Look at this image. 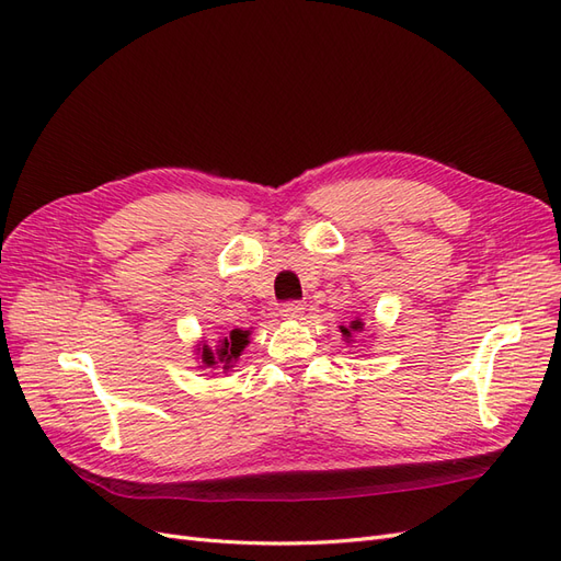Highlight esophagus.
Wrapping results in <instances>:
<instances>
[{
	"label": "esophagus",
	"mask_w": 561,
	"mask_h": 561,
	"mask_svg": "<svg viewBox=\"0 0 561 561\" xmlns=\"http://www.w3.org/2000/svg\"><path fill=\"white\" fill-rule=\"evenodd\" d=\"M280 316L287 318V320H297L304 316V307L299 301H285L280 307Z\"/></svg>",
	"instance_id": "obj_1"
}]
</instances>
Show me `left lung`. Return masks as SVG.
<instances>
[{"label":"left lung","instance_id":"left-lung-1","mask_svg":"<svg viewBox=\"0 0 561 561\" xmlns=\"http://www.w3.org/2000/svg\"><path fill=\"white\" fill-rule=\"evenodd\" d=\"M358 330H360V320H353V322H351V328H342V334L346 336V342H353V336H351V334H353V332H358Z\"/></svg>","mask_w":561,"mask_h":561}]
</instances>
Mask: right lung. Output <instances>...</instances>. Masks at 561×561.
<instances>
[{
  "mask_svg": "<svg viewBox=\"0 0 561 561\" xmlns=\"http://www.w3.org/2000/svg\"><path fill=\"white\" fill-rule=\"evenodd\" d=\"M248 330H231L215 351L208 344H203V348H198V358L203 367L231 369L233 363L239 360L241 351L248 346Z\"/></svg>",
  "mask_w": 561,
  "mask_h": 561,
  "instance_id": "right-lung-1",
  "label": "right lung"
}]
</instances>
